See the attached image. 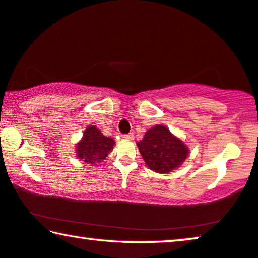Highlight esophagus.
<instances>
[{
  "mask_svg": "<svg viewBox=\"0 0 258 258\" xmlns=\"http://www.w3.org/2000/svg\"><path fill=\"white\" fill-rule=\"evenodd\" d=\"M122 138H124V139H126V140H133L134 136H133V133H128V134H124Z\"/></svg>",
  "mask_w": 258,
  "mask_h": 258,
  "instance_id": "34e87169",
  "label": "esophagus"
}]
</instances>
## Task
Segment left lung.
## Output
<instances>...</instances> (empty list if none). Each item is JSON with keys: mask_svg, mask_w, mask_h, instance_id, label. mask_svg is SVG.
I'll list each match as a JSON object with an SVG mask.
<instances>
[{"mask_svg": "<svg viewBox=\"0 0 258 258\" xmlns=\"http://www.w3.org/2000/svg\"><path fill=\"white\" fill-rule=\"evenodd\" d=\"M137 145L146 164L159 174L177 169L189 155L186 145L163 125L148 130Z\"/></svg>", "mask_w": 258, "mask_h": 258, "instance_id": "1", "label": "left lung"}]
</instances>
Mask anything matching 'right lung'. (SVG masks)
Instances as JSON below:
<instances>
[{"label":"right lung","instance_id":"right-lung-1","mask_svg":"<svg viewBox=\"0 0 258 258\" xmlns=\"http://www.w3.org/2000/svg\"><path fill=\"white\" fill-rule=\"evenodd\" d=\"M114 140L105 137L96 126H88L81 141L76 145V156L83 162L96 164L102 162L113 149Z\"/></svg>","mask_w":258,"mask_h":258}]
</instances>
